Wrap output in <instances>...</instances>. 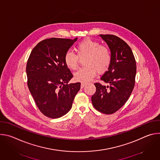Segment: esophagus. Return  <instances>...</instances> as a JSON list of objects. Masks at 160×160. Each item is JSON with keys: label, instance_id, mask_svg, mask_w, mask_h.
Wrapping results in <instances>:
<instances>
[{"label": "esophagus", "instance_id": "34e87169", "mask_svg": "<svg viewBox=\"0 0 160 160\" xmlns=\"http://www.w3.org/2000/svg\"><path fill=\"white\" fill-rule=\"evenodd\" d=\"M85 83H81V85H80V87H81V88H83L85 86Z\"/></svg>", "mask_w": 160, "mask_h": 160}]
</instances>
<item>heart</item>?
I'll list each match as a JSON object with an SVG mask.
<instances>
[{"label":"heart","mask_w":160,"mask_h":160,"mask_svg":"<svg viewBox=\"0 0 160 160\" xmlns=\"http://www.w3.org/2000/svg\"><path fill=\"white\" fill-rule=\"evenodd\" d=\"M77 55L70 51L66 52L64 56L65 65L72 70L78 66V58L85 57L83 64L85 67L74 73L76 81L87 83L92 80L97 72L102 73L106 72L111 62V54L109 49L97 41L86 39L79 43L76 47Z\"/></svg>","instance_id":"heart-1"}]
</instances>
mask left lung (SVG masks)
I'll return each instance as SVG.
<instances>
[{"mask_svg": "<svg viewBox=\"0 0 160 160\" xmlns=\"http://www.w3.org/2000/svg\"><path fill=\"white\" fill-rule=\"evenodd\" d=\"M106 42L111 54L110 66L101 80L107 87L95 83V94L91 98L94 107L104 114H112L128 99L135 85L136 62L129 45L113 35H99Z\"/></svg>", "mask_w": 160, "mask_h": 160, "instance_id": "1", "label": "left lung"}]
</instances>
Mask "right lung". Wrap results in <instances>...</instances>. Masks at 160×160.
Instances as JSON below:
<instances>
[{"label": "right lung", "instance_id": "right-lung-1", "mask_svg": "<svg viewBox=\"0 0 160 160\" xmlns=\"http://www.w3.org/2000/svg\"><path fill=\"white\" fill-rule=\"evenodd\" d=\"M77 40L51 38L33 49L27 64V84L36 105L49 118H58L69 111L80 83H68L73 75L64 56Z\"/></svg>", "mask_w": 160, "mask_h": 160}]
</instances>
